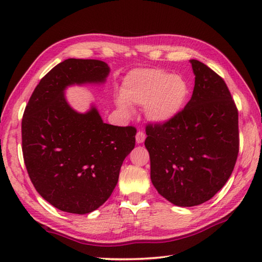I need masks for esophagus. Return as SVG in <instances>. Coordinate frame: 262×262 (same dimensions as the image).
I'll list each match as a JSON object with an SVG mask.
<instances>
[{
	"mask_svg": "<svg viewBox=\"0 0 262 262\" xmlns=\"http://www.w3.org/2000/svg\"><path fill=\"white\" fill-rule=\"evenodd\" d=\"M145 138H146L145 133H144L143 130H138L137 132V134H136V143L137 144L143 143L144 141H145Z\"/></svg>",
	"mask_w": 262,
	"mask_h": 262,
	"instance_id": "obj_1",
	"label": "esophagus"
}]
</instances>
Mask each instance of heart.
<instances>
[{
	"instance_id": "b5f03b06",
	"label": "heart",
	"mask_w": 262,
	"mask_h": 262,
	"mask_svg": "<svg viewBox=\"0 0 262 262\" xmlns=\"http://www.w3.org/2000/svg\"><path fill=\"white\" fill-rule=\"evenodd\" d=\"M189 96V85L185 77L172 75L157 69L135 70L128 74L121 86L119 107L129 111L126 102L145 104V113L155 122H165L173 118L185 107Z\"/></svg>"
}]
</instances>
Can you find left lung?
<instances>
[{
    "mask_svg": "<svg viewBox=\"0 0 262 262\" xmlns=\"http://www.w3.org/2000/svg\"><path fill=\"white\" fill-rule=\"evenodd\" d=\"M190 63L194 86L186 107L145 128L153 186L182 207L207 202L223 188L240 146L238 113L226 83L204 63Z\"/></svg>",
    "mask_w": 262,
    "mask_h": 262,
    "instance_id": "8db88e82",
    "label": "left lung"
}]
</instances>
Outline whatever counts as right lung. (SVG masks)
I'll return each instance as SVG.
<instances>
[{
    "label": "right lung",
    "mask_w": 262,
    "mask_h": 262,
    "mask_svg": "<svg viewBox=\"0 0 262 262\" xmlns=\"http://www.w3.org/2000/svg\"><path fill=\"white\" fill-rule=\"evenodd\" d=\"M109 68L98 59H65L38 83L22 117V153L33 187L63 211L88 214L107 200L125 158L135 146L134 126L104 124L96 108L72 109L71 84L103 82Z\"/></svg>",
    "instance_id": "obj_1"
}]
</instances>
